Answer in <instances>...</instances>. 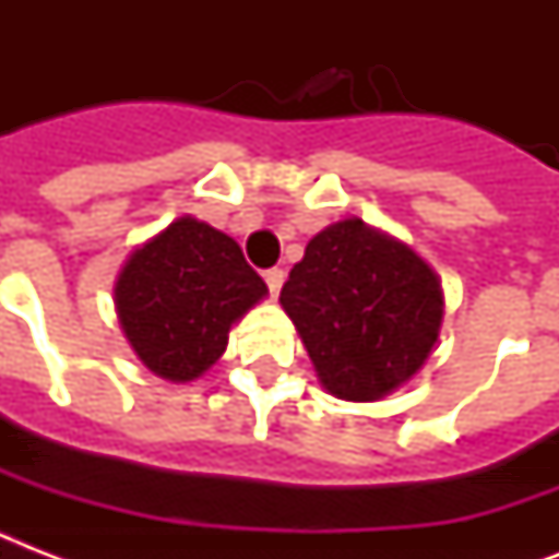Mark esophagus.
Segmentation results:
<instances>
[{
	"instance_id": "1",
	"label": "esophagus",
	"mask_w": 559,
	"mask_h": 559,
	"mask_svg": "<svg viewBox=\"0 0 559 559\" xmlns=\"http://www.w3.org/2000/svg\"><path fill=\"white\" fill-rule=\"evenodd\" d=\"M263 281H266V287H270V296H278L281 287H284V270L272 266V270L263 272Z\"/></svg>"
}]
</instances>
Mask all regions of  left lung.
<instances>
[{
    "mask_svg": "<svg viewBox=\"0 0 559 559\" xmlns=\"http://www.w3.org/2000/svg\"><path fill=\"white\" fill-rule=\"evenodd\" d=\"M281 307L324 389L368 403L420 371L441 331L443 296L429 263L350 217L307 243Z\"/></svg>",
    "mask_w": 559,
    "mask_h": 559,
    "instance_id": "8db88e82",
    "label": "left lung"
}]
</instances>
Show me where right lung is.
Instances as JSON below:
<instances>
[{"instance_id":"add662e5","label":"right lung","mask_w":559,"mask_h":559,"mask_svg":"<svg viewBox=\"0 0 559 559\" xmlns=\"http://www.w3.org/2000/svg\"><path fill=\"white\" fill-rule=\"evenodd\" d=\"M266 296V284L228 235L179 217L135 249L116 284L127 340L144 366L170 382L209 371L228 328Z\"/></svg>"}]
</instances>
